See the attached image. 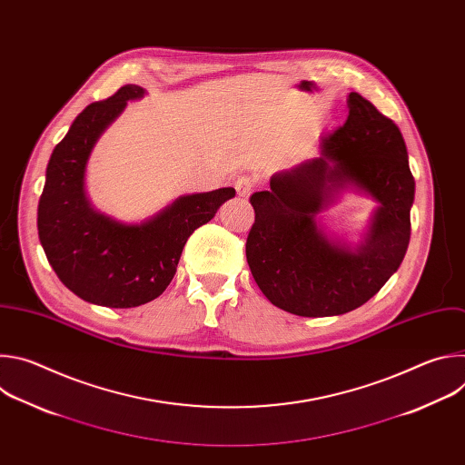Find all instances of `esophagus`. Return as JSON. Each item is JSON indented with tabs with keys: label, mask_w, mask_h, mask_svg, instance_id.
Returning a JSON list of instances; mask_svg holds the SVG:
<instances>
[{
	"label": "esophagus",
	"mask_w": 465,
	"mask_h": 465,
	"mask_svg": "<svg viewBox=\"0 0 465 465\" xmlns=\"http://www.w3.org/2000/svg\"><path fill=\"white\" fill-rule=\"evenodd\" d=\"M253 187H255V178H252V176H241V178H237V182H235L237 194L242 196V198L250 196V193L253 191Z\"/></svg>",
	"instance_id": "esophagus-1"
}]
</instances>
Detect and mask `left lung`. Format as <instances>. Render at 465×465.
Segmentation results:
<instances>
[{
	"label": "left lung",
	"mask_w": 465,
	"mask_h": 465,
	"mask_svg": "<svg viewBox=\"0 0 465 465\" xmlns=\"http://www.w3.org/2000/svg\"><path fill=\"white\" fill-rule=\"evenodd\" d=\"M348 108L316 158L272 174L269 191L250 196L252 276L271 303L298 316H337L366 303L400 269L411 241L416 183L401 132L357 92ZM344 192L378 203L359 243L325 232L317 219Z\"/></svg>",
	"instance_id": "left-lung-1"
}]
</instances>
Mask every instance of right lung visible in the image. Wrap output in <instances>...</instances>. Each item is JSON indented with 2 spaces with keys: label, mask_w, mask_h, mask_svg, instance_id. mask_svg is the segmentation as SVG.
Wrapping results in <instances>:
<instances>
[{
  "label": "right lung",
  "mask_w": 465,
  "mask_h": 465,
  "mask_svg": "<svg viewBox=\"0 0 465 465\" xmlns=\"http://www.w3.org/2000/svg\"><path fill=\"white\" fill-rule=\"evenodd\" d=\"M145 94L142 86L126 84L75 117L53 149L38 203V237L58 280L81 300L112 309L158 298L174 278L189 235L235 196L233 187L182 194L142 223L117 221L92 204L86 193L90 154L126 103Z\"/></svg>",
  "instance_id": "add662e5"
}]
</instances>
